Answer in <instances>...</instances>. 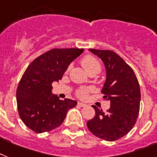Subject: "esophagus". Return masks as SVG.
<instances>
[{"label": "esophagus", "instance_id": "obj_1", "mask_svg": "<svg viewBox=\"0 0 157 157\" xmlns=\"http://www.w3.org/2000/svg\"><path fill=\"white\" fill-rule=\"evenodd\" d=\"M78 105H79V106H82V107H85V106H87V104H85V103L82 102H78Z\"/></svg>", "mask_w": 157, "mask_h": 157}]
</instances>
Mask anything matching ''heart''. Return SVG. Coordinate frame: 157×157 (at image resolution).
I'll return each mask as SVG.
<instances>
[{"label": "heart", "mask_w": 157, "mask_h": 157, "mask_svg": "<svg viewBox=\"0 0 157 157\" xmlns=\"http://www.w3.org/2000/svg\"><path fill=\"white\" fill-rule=\"evenodd\" d=\"M80 63L88 74H91V73L98 74L101 70V65L100 62L98 61L95 57L92 56H85L84 57H82L80 60ZM90 90H91L90 88H81V89L78 90L77 96L82 99H85L87 97V94Z\"/></svg>", "instance_id": "1"}]
</instances>
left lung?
Returning a JSON list of instances; mask_svg holds the SVG:
<instances>
[{
	"label": "left lung",
	"mask_w": 157,
	"mask_h": 157,
	"mask_svg": "<svg viewBox=\"0 0 157 157\" xmlns=\"http://www.w3.org/2000/svg\"><path fill=\"white\" fill-rule=\"evenodd\" d=\"M89 51L105 65L106 78L101 92L110 101V107L104 112L92 105L95 116L87 121V126L98 138L112 142L126 135L135 124L140 108V87L133 69L115 52Z\"/></svg>",
	"instance_id": "obj_1"
}]
</instances>
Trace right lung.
Instances as JSON below:
<instances>
[{"mask_svg":"<svg viewBox=\"0 0 157 157\" xmlns=\"http://www.w3.org/2000/svg\"><path fill=\"white\" fill-rule=\"evenodd\" d=\"M83 49H52L31 62L19 81L17 106L22 121L35 133L48 132L59 127L76 101L60 100L52 94L53 82L61 79L71 62Z\"/></svg>","mask_w":157,"mask_h":157,"instance_id":"obj_1","label":"right lung"}]
</instances>
